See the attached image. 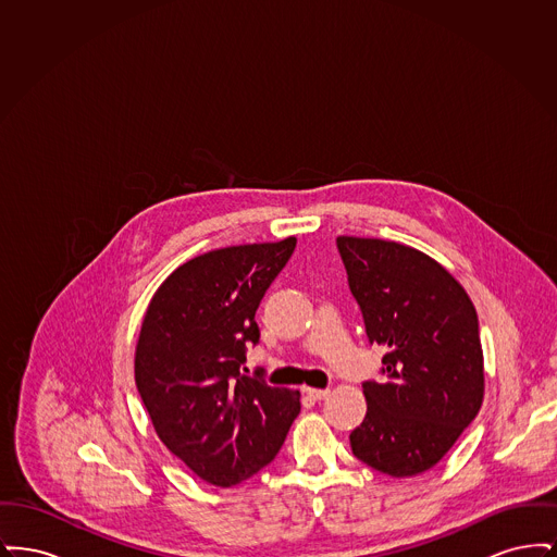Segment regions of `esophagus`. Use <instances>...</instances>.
Listing matches in <instances>:
<instances>
[{
	"mask_svg": "<svg viewBox=\"0 0 557 557\" xmlns=\"http://www.w3.org/2000/svg\"><path fill=\"white\" fill-rule=\"evenodd\" d=\"M305 393H307L309 397L315 398V400H321V398H325L330 395L327 388H305Z\"/></svg>",
	"mask_w": 557,
	"mask_h": 557,
	"instance_id": "34e87169",
	"label": "esophagus"
}]
</instances>
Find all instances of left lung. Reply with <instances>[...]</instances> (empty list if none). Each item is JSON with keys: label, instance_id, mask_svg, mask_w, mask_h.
<instances>
[{"label": "left lung", "instance_id": "8db88e82", "mask_svg": "<svg viewBox=\"0 0 557 557\" xmlns=\"http://www.w3.org/2000/svg\"><path fill=\"white\" fill-rule=\"evenodd\" d=\"M370 345L386 348L382 382L350 432L357 459L388 476L436 466L482 405L484 371L472 300L445 267L397 242L336 238Z\"/></svg>", "mask_w": 557, "mask_h": 557}]
</instances>
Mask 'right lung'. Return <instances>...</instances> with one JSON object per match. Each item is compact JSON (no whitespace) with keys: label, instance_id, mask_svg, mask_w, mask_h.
<instances>
[{"label":"right lung","instance_id":"obj_1","mask_svg":"<svg viewBox=\"0 0 557 557\" xmlns=\"http://www.w3.org/2000/svg\"><path fill=\"white\" fill-rule=\"evenodd\" d=\"M296 238L230 246L177 267L152 296L135 350V384L160 441L196 476L232 486L282 449L300 393L248 375L255 313Z\"/></svg>","mask_w":557,"mask_h":557}]
</instances>
